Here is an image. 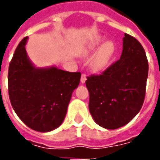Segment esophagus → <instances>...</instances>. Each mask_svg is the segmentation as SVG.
Wrapping results in <instances>:
<instances>
[{"mask_svg":"<svg viewBox=\"0 0 160 160\" xmlns=\"http://www.w3.org/2000/svg\"><path fill=\"white\" fill-rule=\"evenodd\" d=\"M86 80H87V75H86L85 73H82V74H81V78H80V82H81V83H85Z\"/></svg>","mask_w":160,"mask_h":160,"instance_id":"obj_1","label":"esophagus"}]
</instances>
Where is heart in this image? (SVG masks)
I'll list each match as a JSON object with an SVG mask.
<instances>
[{
  "mask_svg": "<svg viewBox=\"0 0 160 160\" xmlns=\"http://www.w3.org/2000/svg\"><path fill=\"white\" fill-rule=\"evenodd\" d=\"M104 38L102 37H98L92 42V43L89 46L90 50H95L99 48L97 54L94 56V57L92 59L90 63L91 68L93 70L94 72H100L104 70L110 64V62L114 56L115 52H116V46L115 43L112 41H107L104 42Z\"/></svg>",
  "mask_w": 160,
  "mask_h": 160,
  "instance_id": "obj_1",
  "label": "heart"
}]
</instances>
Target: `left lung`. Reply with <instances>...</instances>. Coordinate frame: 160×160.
<instances>
[{"label":"left lung","mask_w":160,"mask_h":160,"mask_svg":"<svg viewBox=\"0 0 160 160\" xmlns=\"http://www.w3.org/2000/svg\"><path fill=\"white\" fill-rule=\"evenodd\" d=\"M148 75L143 47L135 38L125 33L120 59L86 80L89 111L94 121L107 129L128 123L142 107Z\"/></svg>","instance_id":"8db88e82"}]
</instances>
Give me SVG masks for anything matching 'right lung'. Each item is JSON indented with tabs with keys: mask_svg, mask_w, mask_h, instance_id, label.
I'll list each match as a JSON object with an SVG mask.
<instances>
[{
	"mask_svg": "<svg viewBox=\"0 0 160 160\" xmlns=\"http://www.w3.org/2000/svg\"><path fill=\"white\" fill-rule=\"evenodd\" d=\"M26 40V37L19 42L9 63V98L12 109L26 126L33 130L49 132L64 120L81 73L55 67L36 68L27 57Z\"/></svg>",
	"mask_w": 160,
	"mask_h": 160,
	"instance_id": "add662e5",
	"label": "right lung"
}]
</instances>
